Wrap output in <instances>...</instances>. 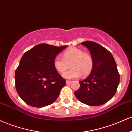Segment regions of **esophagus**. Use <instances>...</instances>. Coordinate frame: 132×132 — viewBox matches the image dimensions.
Wrapping results in <instances>:
<instances>
[{"instance_id":"34e87169","label":"esophagus","mask_w":132,"mask_h":132,"mask_svg":"<svg viewBox=\"0 0 132 132\" xmlns=\"http://www.w3.org/2000/svg\"><path fill=\"white\" fill-rule=\"evenodd\" d=\"M71 82H72V81H70V80H67V81H66V84H67V85L69 84V83H70Z\"/></svg>"}]
</instances>
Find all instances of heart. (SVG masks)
<instances>
[{"label": "heart", "mask_w": 132, "mask_h": 132, "mask_svg": "<svg viewBox=\"0 0 132 132\" xmlns=\"http://www.w3.org/2000/svg\"><path fill=\"white\" fill-rule=\"evenodd\" d=\"M63 58L56 56L53 61V65L59 73H63L69 67L72 68L63 74V77L67 79L77 78L88 76L93 69L94 60L93 57L87 52L75 47H72L63 52Z\"/></svg>", "instance_id": "obj_1"}]
</instances>
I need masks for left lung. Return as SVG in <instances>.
Instances as JSON below:
<instances>
[{
    "mask_svg": "<svg viewBox=\"0 0 132 132\" xmlns=\"http://www.w3.org/2000/svg\"><path fill=\"white\" fill-rule=\"evenodd\" d=\"M81 44L88 49L94 60L89 77L80 81V87L74 93L78 100L88 106H100L106 103L117 91L120 75L112 54L101 45L93 41Z\"/></svg>",
    "mask_w": 132,
    "mask_h": 132,
    "instance_id": "obj_1",
    "label": "left lung"
}]
</instances>
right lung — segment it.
I'll list each match as a JSON object with an SVG mask.
<instances>
[{"mask_svg":"<svg viewBox=\"0 0 132 132\" xmlns=\"http://www.w3.org/2000/svg\"><path fill=\"white\" fill-rule=\"evenodd\" d=\"M67 46L37 45L23 54L15 71V88L27 104L36 108L47 106L56 101L65 80L54 69L57 54Z\"/></svg>","mask_w":132,"mask_h":132,"instance_id":"obj_1","label":"right lung"}]
</instances>
